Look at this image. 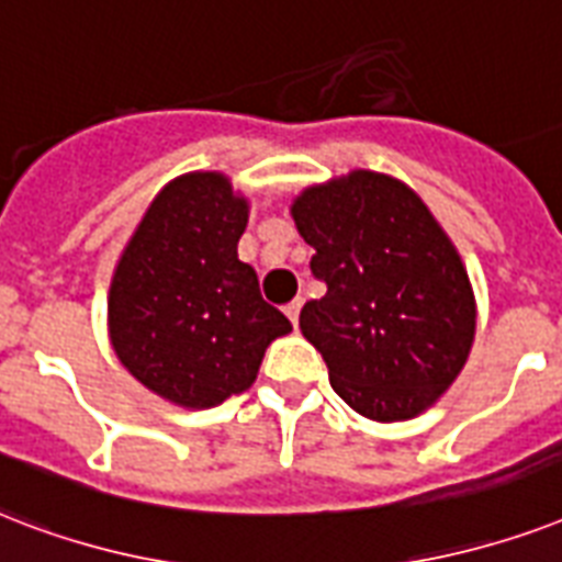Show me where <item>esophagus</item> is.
<instances>
[{
    "label": "esophagus",
    "mask_w": 562,
    "mask_h": 562,
    "mask_svg": "<svg viewBox=\"0 0 562 562\" xmlns=\"http://www.w3.org/2000/svg\"><path fill=\"white\" fill-rule=\"evenodd\" d=\"M302 304H304L302 299H293V302L284 307V313L290 316V322H293V325H299V313H302Z\"/></svg>",
    "instance_id": "1"
}]
</instances>
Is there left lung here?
<instances>
[{
    "label": "left lung",
    "mask_w": 562,
    "mask_h": 562,
    "mask_svg": "<svg viewBox=\"0 0 562 562\" xmlns=\"http://www.w3.org/2000/svg\"><path fill=\"white\" fill-rule=\"evenodd\" d=\"M293 220L325 284L299 325L334 393L378 422L428 411L475 337L469 276L437 220L411 187L367 169L304 190Z\"/></svg>",
    "instance_id": "left-lung-1"
}]
</instances>
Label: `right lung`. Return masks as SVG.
<instances>
[{
    "label": "right lung",
    "mask_w": 562,
    "mask_h": 562,
    "mask_svg": "<svg viewBox=\"0 0 562 562\" xmlns=\"http://www.w3.org/2000/svg\"><path fill=\"white\" fill-rule=\"evenodd\" d=\"M246 222V199L228 178L181 176L151 202L114 272L116 358L181 407H213L249 390L269 342L293 330L237 258Z\"/></svg>",
    "instance_id": "add662e5"
}]
</instances>
